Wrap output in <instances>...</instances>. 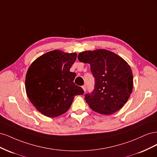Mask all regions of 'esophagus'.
Returning <instances> with one entry per match:
<instances>
[{
  "instance_id": "obj_1",
  "label": "esophagus",
  "mask_w": 157,
  "mask_h": 157,
  "mask_svg": "<svg viewBox=\"0 0 157 157\" xmlns=\"http://www.w3.org/2000/svg\"><path fill=\"white\" fill-rule=\"evenodd\" d=\"M82 89H83V90L84 92H86V85H84V86H82Z\"/></svg>"
}]
</instances>
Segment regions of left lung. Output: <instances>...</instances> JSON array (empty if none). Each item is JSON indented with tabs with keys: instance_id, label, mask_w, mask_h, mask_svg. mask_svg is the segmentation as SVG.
<instances>
[{
	"instance_id": "obj_1",
	"label": "left lung",
	"mask_w": 157,
	"mask_h": 157,
	"mask_svg": "<svg viewBox=\"0 0 157 157\" xmlns=\"http://www.w3.org/2000/svg\"><path fill=\"white\" fill-rule=\"evenodd\" d=\"M89 63L95 78L94 89L84 99L93 111L111 115L121 109L132 92L133 75L130 65L121 57L107 50L85 51L78 55Z\"/></svg>"
}]
</instances>
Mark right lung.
I'll list each match as a JSON object with an SVG mask.
<instances>
[{"label": "right lung", "mask_w": 157, "mask_h": 157, "mask_svg": "<svg viewBox=\"0 0 157 157\" xmlns=\"http://www.w3.org/2000/svg\"><path fill=\"white\" fill-rule=\"evenodd\" d=\"M76 53L55 50L33 61L26 74L25 90L38 111L48 117L67 112L75 96L83 89L74 83L75 73L70 68L77 59Z\"/></svg>", "instance_id": "obj_1"}]
</instances>
